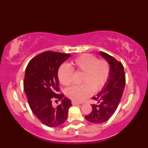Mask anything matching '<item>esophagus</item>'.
<instances>
[{
	"label": "esophagus",
	"mask_w": 148,
	"mask_h": 148,
	"mask_svg": "<svg viewBox=\"0 0 148 148\" xmlns=\"http://www.w3.org/2000/svg\"><path fill=\"white\" fill-rule=\"evenodd\" d=\"M72 105H79V104H80V103H78V102L72 100Z\"/></svg>",
	"instance_id": "34e87169"
}]
</instances>
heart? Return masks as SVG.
I'll list each match as a JSON object with an SVG mask.
<instances>
[{"mask_svg":"<svg viewBox=\"0 0 148 148\" xmlns=\"http://www.w3.org/2000/svg\"><path fill=\"white\" fill-rule=\"evenodd\" d=\"M71 67L63 64L58 69L60 82L65 86L72 82L73 71L82 72L80 85H73L65 90L66 96L73 101H82L92 95L95 91L102 89L107 82L110 73L109 63L105 60H99L93 55L85 53L77 58L71 64Z\"/></svg>","mask_w":148,"mask_h":148,"instance_id":"obj_1","label":"heart"}]
</instances>
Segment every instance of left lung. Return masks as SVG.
Listing matches in <instances>:
<instances>
[{
	"mask_svg": "<svg viewBox=\"0 0 148 148\" xmlns=\"http://www.w3.org/2000/svg\"><path fill=\"white\" fill-rule=\"evenodd\" d=\"M110 65L109 79L101 92L94 96L93 100L99 105H92V112L85 116V119L94 123H101L111 118L119 106L125 83V75L122 64L112 56L100 52Z\"/></svg>",
	"mask_w": 148,
	"mask_h": 148,
	"instance_id": "8db88e82",
	"label": "left lung"
}]
</instances>
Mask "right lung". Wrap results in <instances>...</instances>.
<instances>
[{
	"label": "right lung",
	"instance_id": "obj_1",
	"mask_svg": "<svg viewBox=\"0 0 148 148\" xmlns=\"http://www.w3.org/2000/svg\"><path fill=\"white\" fill-rule=\"evenodd\" d=\"M70 56L69 53L47 51L32 59L26 66L24 90L29 106L35 116L48 127L63 124L72 106L69 99L63 98V94H58L59 67ZM54 98L62 101L56 108L51 105Z\"/></svg>",
	"mask_w": 148,
	"mask_h": 148
}]
</instances>
